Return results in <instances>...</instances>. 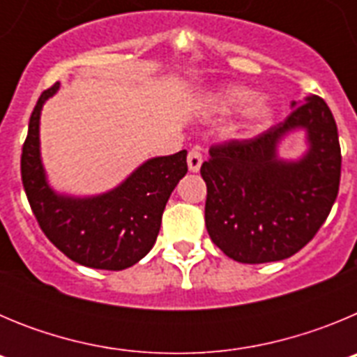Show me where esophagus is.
Segmentation results:
<instances>
[{
    "label": "esophagus",
    "mask_w": 357,
    "mask_h": 357,
    "mask_svg": "<svg viewBox=\"0 0 357 357\" xmlns=\"http://www.w3.org/2000/svg\"><path fill=\"white\" fill-rule=\"evenodd\" d=\"M202 162H204V157H202V151L198 148H193V150H189L188 153V166L189 172L197 173L200 169Z\"/></svg>",
    "instance_id": "obj_1"
}]
</instances>
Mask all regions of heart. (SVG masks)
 Here are the masks:
<instances>
[{
	"instance_id": "1",
	"label": "heart",
	"mask_w": 357,
	"mask_h": 357,
	"mask_svg": "<svg viewBox=\"0 0 357 357\" xmlns=\"http://www.w3.org/2000/svg\"><path fill=\"white\" fill-rule=\"evenodd\" d=\"M252 98H254V93L245 89V87H229V89H225L218 96L216 103L222 110H238L248 105L252 102ZM250 118L254 121H263L266 118V109L261 105H255L250 110Z\"/></svg>"
}]
</instances>
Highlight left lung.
Instances as JSON below:
<instances>
[{
	"mask_svg": "<svg viewBox=\"0 0 357 357\" xmlns=\"http://www.w3.org/2000/svg\"><path fill=\"white\" fill-rule=\"evenodd\" d=\"M293 107L284 121L254 137L213 144L202 164L207 232L238 263L291 257L314 238L338 197L342 150L333 112L320 96ZM295 128L308 132V153L298 163L279 161L276 143Z\"/></svg>",
	"mask_w": 357,
	"mask_h": 357,
	"instance_id": "left-lung-1",
	"label": "left lung"
}]
</instances>
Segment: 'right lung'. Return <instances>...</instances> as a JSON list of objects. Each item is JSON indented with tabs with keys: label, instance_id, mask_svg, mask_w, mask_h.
Here are the masks:
<instances>
[{
	"label": "right lung",
	"instance_id": "1",
	"mask_svg": "<svg viewBox=\"0 0 357 357\" xmlns=\"http://www.w3.org/2000/svg\"><path fill=\"white\" fill-rule=\"evenodd\" d=\"M56 89L59 82L43 91L30 116L21 153L24 193L40 230L69 259L96 270H125L153 247L169 195L188 173V151L146 160L102 197H59L46 184L39 157L40 109Z\"/></svg>",
	"mask_w": 357,
	"mask_h": 357
}]
</instances>
